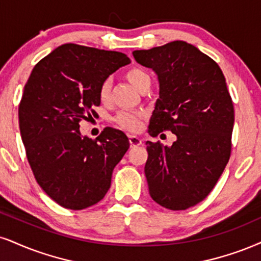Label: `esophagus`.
Masks as SVG:
<instances>
[{"label": "esophagus", "mask_w": 261, "mask_h": 261, "mask_svg": "<svg viewBox=\"0 0 261 261\" xmlns=\"http://www.w3.org/2000/svg\"><path fill=\"white\" fill-rule=\"evenodd\" d=\"M129 144H130V147H134V146H139L143 144V140L140 139L139 137L137 136H129Z\"/></svg>", "instance_id": "esophagus-1"}]
</instances>
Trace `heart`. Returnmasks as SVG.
<instances>
[{"instance_id":"b5f03b06","label":"heart","mask_w":261,"mask_h":261,"mask_svg":"<svg viewBox=\"0 0 261 261\" xmlns=\"http://www.w3.org/2000/svg\"><path fill=\"white\" fill-rule=\"evenodd\" d=\"M125 77H127L128 81L130 82V85L133 86L137 91H140L141 87L147 85V83H151L150 76L147 75L144 70L138 69V67L128 70L127 73H125ZM110 92L111 81L110 80H105V81L101 82L100 87H99V99H100L102 102H106L110 99ZM141 116H143V114L138 111H121L118 112L117 116L115 117V121L117 122L121 127L125 128V129L137 130L141 124Z\"/></svg>"}]
</instances>
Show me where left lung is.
<instances>
[{
	"label": "left lung",
	"instance_id": "1",
	"mask_svg": "<svg viewBox=\"0 0 261 261\" xmlns=\"http://www.w3.org/2000/svg\"><path fill=\"white\" fill-rule=\"evenodd\" d=\"M160 85L149 133L170 130L172 146L146 141L145 176L151 198L184 211L213 190L230 159L234 112L224 73L212 58L184 41L134 50Z\"/></svg>",
	"mask_w": 261,
	"mask_h": 261
}]
</instances>
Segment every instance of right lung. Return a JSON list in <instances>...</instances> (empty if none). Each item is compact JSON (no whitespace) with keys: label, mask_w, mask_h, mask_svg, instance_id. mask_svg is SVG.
<instances>
[{"label":"right lung","mask_w":261,"mask_h":261,"mask_svg":"<svg viewBox=\"0 0 261 261\" xmlns=\"http://www.w3.org/2000/svg\"><path fill=\"white\" fill-rule=\"evenodd\" d=\"M129 63L123 53L65 43L36 64L24 87L19 128L28 161L38 185L64 208L101 201L129 147L123 132L108 127L94 140L79 124L100 105L101 82Z\"/></svg>","instance_id":"1"}]
</instances>
